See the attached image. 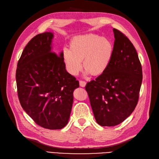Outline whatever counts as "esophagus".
Segmentation results:
<instances>
[{
  "mask_svg": "<svg viewBox=\"0 0 159 159\" xmlns=\"http://www.w3.org/2000/svg\"><path fill=\"white\" fill-rule=\"evenodd\" d=\"M85 85H86V82H85V81H82V80L80 81V85L81 86V87H83V88H84V87H85Z\"/></svg>",
  "mask_w": 159,
  "mask_h": 159,
  "instance_id": "obj_1",
  "label": "esophagus"
}]
</instances>
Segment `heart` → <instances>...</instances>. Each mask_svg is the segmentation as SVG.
Here are the masks:
<instances>
[{
	"instance_id": "1",
	"label": "heart",
	"mask_w": 159,
	"mask_h": 159,
	"mask_svg": "<svg viewBox=\"0 0 159 159\" xmlns=\"http://www.w3.org/2000/svg\"><path fill=\"white\" fill-rule=\"evenodd\" d=\"M114 47L109 38L94 34L74 38L70 49L62 51L65 68L68 73L76 75L83 68L91 75H102L106 71L111 61Z\"/></svg>"
}]
</instances>
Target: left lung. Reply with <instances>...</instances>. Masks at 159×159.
Returning <instances> with one entry per match:
<instances>
[{
	"instance_id": "left-lung-1",
	"label": "left lung",
	"mask_w": 159,
	"mask_h": 159,
	"mask_svg": "<svg viewBox=\"0 0 159 159\" xmlns=\"http://www.w3.org/2000/svg\"><path fill=\"white\" fill-rule=\"evenodd\" d=\"M114 51L103 74L85 85L95 119L99 125L112 127L125 121L136 107L143 72L131 42L113 28Z\"/></svg>"
}]
</instances>
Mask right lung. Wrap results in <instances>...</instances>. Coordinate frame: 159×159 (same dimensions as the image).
Listing matches in <instances>:
<instances>
[{"instance_id": "right-lung-1", "label": "right lung", "mask_w": 159, "mask_h": 159, "mask_svg": "<svg viewBox=\"0 0 159 159\" xmlns=\"http://www.w3.org/2000/svg\"><path fill=\"white\" fill-rule=\"evenodd\" d=\"M52 32L32 38L18 60L16 72L22 107L42 127L61 129L68 123L73 92L79 81L66 71L62 59L52 50Z\"/></svg>"}]
</instances>
